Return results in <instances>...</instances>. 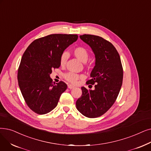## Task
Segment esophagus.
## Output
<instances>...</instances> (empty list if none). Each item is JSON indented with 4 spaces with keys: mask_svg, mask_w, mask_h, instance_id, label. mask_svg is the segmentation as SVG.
<instances>
[{
    "mask_svg": "<svg viewBox=\"0 0 151 151\" xmlns=\"http://www.w3.org/2000/svg\"><path fill=\"white\" fill-rule=\"evenodd\" d=\"M68 88L69 89H73L75 88V86H73V85H71V84H68Z\"/></svg>",
    "mask_w": 151,
    "mask_h": 151,
    "instance_id": "34e87169",
    "label": "esophagus"
}]
</instances>
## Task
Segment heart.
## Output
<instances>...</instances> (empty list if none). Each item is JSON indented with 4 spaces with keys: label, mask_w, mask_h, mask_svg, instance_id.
Wrapping results in <instances>:
<instances>
[{
    "label": "heart",
    "mask_w": 151,
    "mask_h": 151,
    "mask_svg": "<svg viewBox=\"0 0 151 151\" xmlns=\"http://www.w3.org/2000/svg\"><path fill=\"white\" fill-rule=\"evenodd\" d=\"M72 54L76 57L78 59L83 62H86L89 57V51L88 50L83 46H77L72 50ZM67 60V54L66 52H63L61 55L60 58V64L61 66H64L66 63ZM63 77L65 80L72 84H76L78 81L83 78L82 75L77 74L73 72H68L64 74Z\"/></svg>",
    "instance_id": "heart-1"
}]
</instances>
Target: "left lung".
Wrapping results in <instances>:
<instances>
[{"mask_svg": "<svg viewBox=\"0 0 151 151\" xmlns=\"http://www.w3.org/2000/svg\"><path fill=\"white\" fill-rule=\"evenodd\" d=\"M80 37L95 54L96 65L86 84H96L94 90L81 88L82 95L76 106L84 116L97 118L107 112L115 103L122 85L123 67L119 52L112 43L98 36Z\"/></svg>", "mask_w": 151, "mask_h": 151, "instance_id": "8db88e82", "label": "left lung"}]
</instances>
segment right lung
Segmentation results:
<instances>
[{"label":"right lung","instance_id":"right-lung-1","mask_svg":"<svg viewBox=\"0 0 151 151\" xmlns=\"http://www.w3.org/2000/svg\"><path fill=\"white\" fill-rule=\"evenodd\" d=\"M77 35L53 34L36 39L26 49L18 70L19 89L26 104L34 112L43 115L57 106L67 85L55 84L50 78L59 68L64 50L78 39Z\"/></svg>","mask_w":151,"mask_h":151}]
</instances>
